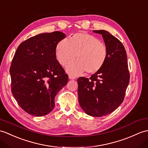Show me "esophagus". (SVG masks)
<instances>
[{"label": "esophagus", "instance_id": "obj_1", "mask_svg": "<svg viewBox=\"0 0 148 148\" xmlns=\"http://www.w3.org/2000/svg\"><path fill=\"white\" fill-rule=\"evenodd\" d=\"M69 78L70 79H75V77L74 76H73V75H69Z\"/></svg>", "mask_w": 148, "mask_h": 148}]
</instances>
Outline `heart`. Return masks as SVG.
Segmentation results:
<instances>
[{"label": "heart", "instance_id": "b5f03b06", "mask_svg": "<svg viewBox=\"0 0 148 148\" xmlns=\"http://www.w3.org/2000/svg\"><path fill=\"white\" fill-rule=\"evenodd\" d=\"M56 56L62 66L67 67V72L73 75L97 73L103 67L108 57L107 48L98 38L84 32L77 33L70 40L64 38L57 45Z\"/></svg>", "mask_w": 148, "mask_h": 148}]
</instances>
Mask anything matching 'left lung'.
Returning <instances> with one entry per match:
<instances>
[{
    "label": "left lung",
    "mask_w": 148,
    "mask_h": 148,
    "mask_svg": "<svg viewBox=\"0 0 148 148\" xmlns=\"http://www.w3.org/2000/svg\"><path fill=\"white\" fill-rule=\"evenodd\" d=\"M101 34L108 50L103 67L90 79L78 78V97L81 108L92 116L110 114L121 105L125 97L130 74L125 48L121 41L105 30Z\"/></svg>",
    "instance_id": "8db88e82"
}]
</instances>
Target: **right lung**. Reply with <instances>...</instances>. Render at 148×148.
I'll return each mask as SVG.
<instances>
[{
    "label": "right lung",
    "instance_id": "right-lung-1",
    "mask_svg": "<svg viewBox=\"0 0 148 148\" xmlns=\"http://www.w3.org/2000/svg\"><path fill=\"white\" fill-rule=\"evenodd\" d=\"M66 37L60 32L31 37L17 49L10 67L11 92L24 111L35 116L53 110L55 97L68 82L58 63L57 43Z\"/></svg>",
    "mask_w": 148,
    "mask_h": 148
}]
</instances>
